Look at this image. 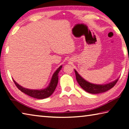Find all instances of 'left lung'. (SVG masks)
Here are the masks:
<instances>
[{"label":"left lung","instance_id":"8db88e82","mask_svg":"<svg viewBox=\"0 0 129 129\" xmlns=\"http://www.w3.org/2000/svg\"><path fill=\"white\" fill-rule=\"evenodd\" d=\"M76 77L77 81L80 85V86L84 89L85 91H87L89 93L91 94H99L105 92V91L110 90L114 86L116 83L117 82L118 78L114 80V81L111 82L110 83L104 85H97L91 84L90 82H89L85 80H84L79 74L78 73L77 71L75 69Z\"/></svg>","mask_w":129,"mask_h":129}]
</instances>
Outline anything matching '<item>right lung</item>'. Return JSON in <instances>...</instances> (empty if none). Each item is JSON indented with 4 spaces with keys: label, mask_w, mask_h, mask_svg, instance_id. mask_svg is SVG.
<instances>
[{
    "label": "right lung",
    "mask_w": 129,
    "mask_h": 129,
    "mask_svg": "<svg viewBox=\"0 0 129 129\" xmlns=\"http://www.w3.org/2000/svg\"><path fill=\"white\" fill-rule=\"evenodd\" d=\"M62 68V65L58 68L56 70L55 72L53 73L52 76L51 82H50L49 85L46 88L40 89V90H32V89H29L25 88H23V86L17 84L14 80H13L15 84L16 85L17 88H18L23 93L26 94L28 95H29L30 97L35 98L37 99H44L46 98L49 97L51 96L53 93L54 92V90L57 85V83L58 81V74L60 71V70Z\"/></svg>",
    "instance_id": "1"
}]
</instances>
